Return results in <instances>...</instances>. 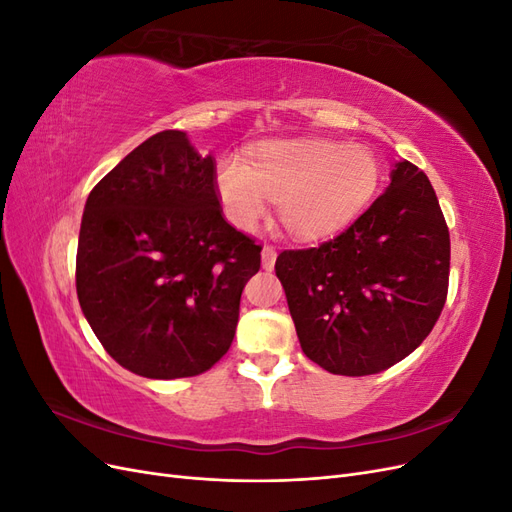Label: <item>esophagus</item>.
Listing matches in <instances>:
<instances>
[{"label":"esophagus","mask_w":512,"mask_h":512,"mask_svg":"<svg viewBox=\"0 0 512 512\" xmlns=\"http://www.w3.org/2000/svg\"><path fill=\"white\" fill-rule=\"evenodd\" d=\"M275 258H277V252H275L273 245H265V247H262V269L271 271L273 265H275Z\"/></svg>","instance_id":"1"}]
</instances>
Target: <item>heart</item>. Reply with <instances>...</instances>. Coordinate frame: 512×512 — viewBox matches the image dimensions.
Wrapping results in <instances>:
<instances>
[{"label":"heart","instance_id":"1","mask_svg":"<svg viewBox=\"0 0 512 512\" xmlns=\"http://www.w3.org/2000/svg\"><path fill=\"white\" fill-rule=\"evenodd\" d=\"M380 177L382 164L367 145L292 138L260 145L250 164L220 162L215 190L237 228L254 230L273 200L292 237L316 241L352 222L374 198Z\"/></svg>","mask_w":512,"mask_h":512}]
</instances>
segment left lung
I'll use <instances>...</instances> for the list:
<instances>
[{
  "mask_svg": "<svg viewBox=\"0 0 512 512\" xmlns=\"http://www.w3.org/2000/svg\"><path fill=\"white\" fill-rule=\"evenodd\" d=\"M448 269L438 196L408 160L342 235L275 260L305 356L339 376L378 374L421 346L444 307Z\"/></svg>",
  "mask_w": 512,
  "mask_h": 512,
  "instance_id": "8db88e82",
  "label": "left lung"
}]
</instances>
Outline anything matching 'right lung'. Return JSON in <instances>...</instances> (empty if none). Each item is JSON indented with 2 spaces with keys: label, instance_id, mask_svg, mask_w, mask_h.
Listing matches in <instances>:
<instances>
[{
  "label": "right lung",
  "instance_id": "add662e5",
  "mask_svg": "<svg viewBox=\"0 0 512 512\" xmlns=\"http://www.w3.org/2000/svg\"><path fill=\"white\" fill-rule=\"evenodd\" d=\"M260 250L224 220L215 160L185 132L164 130L87 196L76 294L121 367L153 380L190 378L228 352Z\"/></svg>",
  "mask_w": 512,
  "mask_h": 512
}]
</instances>
